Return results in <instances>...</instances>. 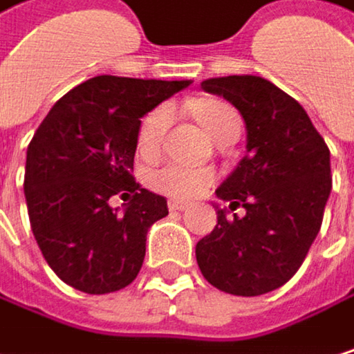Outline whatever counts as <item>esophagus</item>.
<instances>
[{
    "instance_id": "1",
    "label": "esophagus",
    "mask_w": 354,
    "mask_h": 354,
    "mask_svg": "<svg viewBox=\"0 0 354 354\" xmlns=\"http://www.w3.org/2000/svg\"><path fill=\"white\" fill-rule=\"evenodd\" d=\"M167 207H169L171 212H187V209H189V205L183 203V201H169Z\"/></svg>"
}]
</instances>
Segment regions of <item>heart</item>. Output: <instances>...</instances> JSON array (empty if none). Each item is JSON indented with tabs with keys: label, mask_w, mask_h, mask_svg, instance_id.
Segmentation results:
<instances>
[{
	"label": "heart",
	"mask_w": 354,
	"mask_h": 354,
	"mask_svg": "<svg viewBox=\"0 0 354 354\" xmlns=\"http://www.w3.org/2000/svg\"><path fill=\"white\" fill-rule=\"evenodd\" d=\"M195 118L207 132V136L214 140L226 130H239L241 122L236 111L222 103V101H201L195 105ZM171 120V107L159 105L153 111L147 113V118L140 124L138 142L145 151H155L169 126ZM214 180V174L203 167L195 165H183V163H167L151 174V185L174 199H193L199 197Z\"/></svg>",
	"instance_id": "obj_1"
}]
</instances>
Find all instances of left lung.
<instances>
[{
	"label": "left lung",
	"instance_id": "obj_1",
	"mask_svg": "<svg viewBox=\"0 0 354 354\" xmlns=\"http://www.w3.org/2000/svg\"><path fill=\"white\" fill-rule=\"evenodd\" d=\"M201 88L230 101L245 120L247 153L216 195L247 214L228 218L214 203L218 224L197 243V263L218 290L259 297L297 274L322 228L330 149L303 105L261 76L207 78Z\"/></svg>",
	"mask_w": 354,
	"mask_h": 354
}]
</instances>
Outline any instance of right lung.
Here are the masks:
<instances>
[{"mask_svg":"<svg viewBox=\"0 0 354 354\" xmlns=\"http://www.w3.org/2000/svg\"><path fill=\"white\" fill-rule=\"evenodd\" d=\"M191 82L95 76L68 91L37 128L24 197L35 241L68 286L107 295L138 276L147 232L167 216V201L132 176L140 118ZM115 194L133 197L111 208Z\"/></svg>","mask_w":354,"mask_h":354,"instance_id":"1","label":"right lung"}]
</instances>
